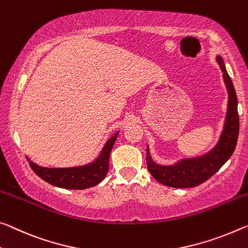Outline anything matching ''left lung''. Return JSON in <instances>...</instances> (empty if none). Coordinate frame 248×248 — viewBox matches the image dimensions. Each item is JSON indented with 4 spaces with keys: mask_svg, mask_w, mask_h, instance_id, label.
<instances>
[{
    "mask_svg": "<svg viewBox=\"0 0 248 248\" xmlns=\"http://www.w3.org/2000/svg\"><path fill=\"white\" fill-rule=\"evenodd\" d=\"M215 61L223 73V80L229 95L226 116L221 136L215 147L204 155L194 158L180 159L173 164L168 166L156 163L152 159L150 149L147 145L148 170L153 178L164 186L171 187H193L200 186L224 166L236 148L239 131L236 93L231 77L227 74L223 58L217 55Z\"/></svg>",
    "mask_w": 248,
    "mask_h": 248,
    "instance_id": "8db88e82",
    "label": "left lung"
}]
</instances>
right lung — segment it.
I'll use <instances>...</instances> for the list:
<instances>
[{
  "instance_id": "right-lung-1",
  "label": "right lung",
  "mask_w": 248,
  "mask_h": 248,
  "mask_svg": "<svg viewBox=\"0 0 248 248\" xmlns=\"http://www.w3.org/2000/svg\"><path fill=\"white\" fill-rule=\"evenodd\" d=\"M119 131L107 140L99 155L88 164L73 168H44L31 161L29 163L39 178L54 186L67 190H85L99 184L109 171V155L115 144Z\"/></svg>"
}]
</instances>
